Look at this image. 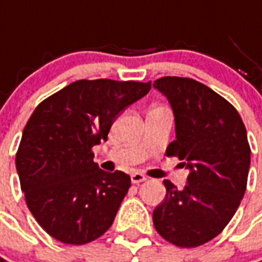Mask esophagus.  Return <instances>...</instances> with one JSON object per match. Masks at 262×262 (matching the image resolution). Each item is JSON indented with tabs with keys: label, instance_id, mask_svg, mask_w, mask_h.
I'll use <instances>...</instances> for the list:
<instances>
[{
	"label": "esophagus",
	"instance_id": "34e87169",
	"mask_svg": "<svg viewBox=\"0 0 262 262\" xmlns=\"http://www.w3.org/2000/svg\"><path fill=\"white\" fill-rule=\"evenodd\" d=\"M130 180L133 184H140V182L146 181L147 180V177L144 176V174H142V172H133L130 176Z\"/></svg>",
	"mask_w": 262,
	"mask_h": 262
}]
</instances>
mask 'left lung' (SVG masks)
I'll return each mask as SVG.
<instances>
[{
    "instance_id": "1",
    "label": "left lung",
    "mask_w": 262,
    "mask_h": 262,
    "mask_svg": "<svg viewBox=\"0 0 262 262\" xmlns=\"http://www.w3.org/2000/svg\"><path fill=\"white\" fill-rule=\"evenodd\" d=\"M153 86L168 99L176 120V140L165 153L189 170L182 189L164 181L154 227L178 247H198L222 233L244 196L251 154L246 126L236 108L202 82L163 77Z\"/></svg>"
}]
</instances>
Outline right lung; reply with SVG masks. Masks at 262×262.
I'll return each instance as SVG.
<instances>
[{
  "mask_svg": "<svg viewBox=\"0 0 262 262\" xmlns=\"http://www.w3.org/2000/svg\"><path fill=\"white\" fill-rule=\"evenodd\" d=\"M150 88L137 81H74L33 111L15 164L28 208L53 238L80 246L112 226L130 177L101 170L91 148Z\"/></svg>",
  "mask_w": 262,
  "mask_h": 262,
  "instance_id": "1",
  "label": "right lung"
}]
</instances>
